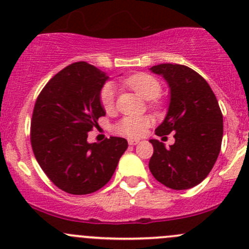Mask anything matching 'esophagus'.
<instances>
[{"label":"esophagus","mask_w":249,"mask_h":249,"mask_svg":"<svg viewBox=\"0 0 249 249\" xmlns=\"http://www.w3.org/2000/svg\"><path fill=\"white\" fill-rule=\"evenodd\" d=\"M127 142H129V145H136V144H139L140 143V141L139 140H127Z\"/></svg>","instance_id":"obj_1"}]
</instances>
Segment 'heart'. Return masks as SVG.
<instances>
[{"label": "heart", "mask_w": 249, "mask_h": 249, "mask_svg": "<svg viewBox=\"0 0 249 249\" xmlns=\"http://www.w3.org/2000/svg\"><path fill=\"white\" fill-rule=\"evenodd\" d=\"M124 84L134 90L144 100H154L161 91L160 82L155 77L147 73H136L125 78ZM100 102L106 112H110L115 105V87L106 83L100 91ZM150 125L148 117H124L115 124L114 130L127 137H140Z\"/></svg>", "instance_id": "heart-1"}]
</instances>
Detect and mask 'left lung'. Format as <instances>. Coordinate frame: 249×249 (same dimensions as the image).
I'll use <instances>...</instances> for the list:
<instances>
[{"instance_id":"obj_1","label":"left lung","mask_w":249,"mask_h":249,"mask_svg":"<svg viewBox=\"0 0 249 249\" xmlns=\"http://www.w3.org/2000/svg\"><path fill=\"white\" fill-rule=\"evenodd\" d=\"M150 71L164 77L170 88L169 110L155 135L166 139L175 132V143L165 147L150 140L154 152L149 170L155 179L175 190L201 183L220 152L223 114L217 97L197 72L184 65L161 64Z\"/></svg>"}]
</instances>
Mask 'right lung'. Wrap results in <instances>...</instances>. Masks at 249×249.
<instances>
[{
	"label": "right lung",
	"instance_id": "obj_1",
	"mask_svg": "<svg viewBox=\"0 0 249 249\" xmlns=\"http://www.w3.org/2000/svg\"><path fill=\"white\" fill-rule=\"evenodd\" d=\"M108 79L97 67L74 62L55 74L37 97L31 122L36 160L59 189L91 194L112 178L127 141L109 137L88 143V132L106 115L100 91Z\"/></svg>",
	"mask_w": 249,
	"mask_h": 249
}]
</instances>
